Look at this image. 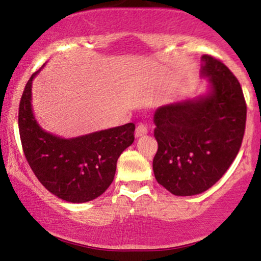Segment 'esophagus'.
<instances>
[{"label": "esophagus", "instance_id": "1", "mask_svg": "<svg viewBox=\"0 0 261 261\" xmlns=\"http://www.w3.org/2000/svg\"><path fill=\"white\" fill-rule=\"evenodd\" d=\"M147 134V127L145 125H139L136 127V131H135V136L136 137H141V136H145Z\"/></svg>", "mask_w": 261, "mask_h": 261}]
</instances>
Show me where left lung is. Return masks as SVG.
<instances>
[{
    "instance_id": "obj_1",
    "label": "left lung",
    "mask_w": 261,
    "mask_h": 261,
    "mask_svg": "<svg viewBox=\"0 0 261 261\" xmlns=\"http://www.w3.org/2000/svg\"><path fill=\"white\" fill-rule=\"evenodd\" d=\"M201 60L207 94L160 107L153 116L154 176L176 196L201 194L220 180L244 136L247 104L238 80L220 60Z\"/></svg>"
}]
</instances>
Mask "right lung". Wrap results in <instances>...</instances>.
Masks as SVG:
<instances>
[{
	"label": "right lung",
	"instance_id": "obj_1",
	"mask_svg": "<svg viewBox=\"0 0 261 261\" xmlns=\"http://www.w3.org/2000/svg\"><path fill=\"white\" fill-rule=\"evenodd\" d=\"M27 82L19 103L18 127L23 152L45 189L68 202H87L100 196L114 180L116 162L134 142L135 125L61 139L43 130L32 109V82Z\"/></svg>",
	"mask_w": 261,
	"mask_h": 261
}]
</instances>
